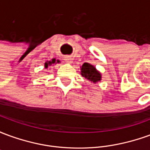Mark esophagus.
<instances>
[{
  "label": "esophagus",
  "mask_w": 150,
  "mask_h": 150,
  "mask_svg": "<svg viewBox=\"0 0 150 150\" xmlns=\"http://www.w3.org/2000/svg\"><path fill=\"white\" fill-rule=\"evenodd\" d=\"M64 60H65L66 62H67V63H72V58L71 57H70V56H66L64 57Z\"/></svg>",
  "instance_id": "obj_1"
}]
</instances>
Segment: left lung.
<instances>
[{
  "mask_svg": "<svg viewBox=\"0 0 150 150\" xmlns=\"http://www.w3.org/2000/svg\"><path fill=\"white\" fill-rule=\"evenodd\" d=\"M80 74L87 80L93 83H97L98 82L101 81L102 79V75L100 72L96 68L95 66L88 62H84L80 67Z\"/></svg>",
  "mask_w": 150,
  "mask_h": 150,
  "instance_id": "left-lung-1",
  "label": "left lung"
}]
</instances>
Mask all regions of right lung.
Segmentation results:
<instances>
[{"label": "right lung", "mask_w": 150, "mask_h": 150, "mask_svg": "<svg viewBox=\"0 0 150 150\" xmlns=\"http://www.w3.org/2000/svg\"><path fill=\"white\" fill-rule=\"evenodd\" d=\"M59 62H60V61L59 60H56L55 59H52L50 61H46V62H45V64H44V68L46 69L48 68L49 67H50V66L52 65H54V64H57V63H59Z\"/></svg>", "instance_id": "add662e5"}]
</instances>
